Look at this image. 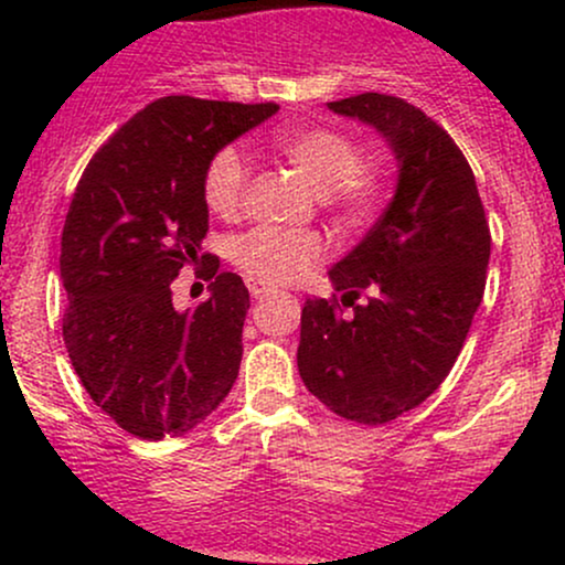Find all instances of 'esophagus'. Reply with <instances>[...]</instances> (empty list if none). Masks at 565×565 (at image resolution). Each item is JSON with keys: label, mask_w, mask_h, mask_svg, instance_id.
I'll use <instances>...</instances> for the list:
<instances>
[{"label": "esophagus", "mask_w": 565, "mask_h": 565, "mask_svg": "<svg viewBox=\"0 0 565 565\" xmlns=\"http://www.w3.org/2000/svg\"><path fill=\"white\" fill-rule=\"evenodd\" d=\"M249 291H252V297H255V300H263V297L274 295V289L263 287V284H249Z\"/></svg>", "instance_id": "1"}]
</instances>
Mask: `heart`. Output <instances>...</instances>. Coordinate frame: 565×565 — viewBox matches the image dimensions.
Segmentation results:
<instances>
[{
    "instance_id": "heart-1",
    "label": "heart",
    "mask_w": 565,
    "mask_h": 565,
    "mask_svg": "<svg viewBox=\"0 0 565 565\" xmlns=\"http://www.w3.org/2000/svg\"><path fill=\"white\" fill-rule=\"evenodd\" d=\"M276 157L316 191L319 206L342 228H359L377 212L387 188V164L364 153L348 132L334 127L284 129L274 138ZM249 170L233 146L210 157L201 174V199L220 220H233L246 199ZM231 257L244 276L260 284H289L313 270L323 244L308 231L255 228L238 236Z\"/></svg>"
}]
</instances>
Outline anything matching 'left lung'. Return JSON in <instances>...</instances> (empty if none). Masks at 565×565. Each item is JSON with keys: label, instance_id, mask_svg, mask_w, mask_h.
<instances>
[{"label": "left lung", "instance_id": "left-lung-1", "mask_svg": "<svg viewBox=\"0 0 565 565\" xmlns=\"http://www.w3.org/2000/svg\"><path fill=\"white\" fill-rule=\"evenodd\" d=\"M329 108L377 127L401 174L385 215L329 270L342 297L305 302L297 366L337 417L385 425L451 372L486 289L491 231L468 159L423 108L380 93Z\"/></svg>", "mask_w": 565, "mask_h": 565}]
</instances>
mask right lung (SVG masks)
Wrapping results in <instances>:
<instances>
[{"label":"right lung","mask_w":565,"mask_h":565,"mask_svg":"<svg viewBox=\"0 0 565 565\" xmlns=\"http://www.w3.org/2000/svg\"><path fill=\"white\" fill-rule=\"evenodd\" d=\"M278 111L276 103L167 95L148 103L84 167L61 236L63 342L84 391L142 440L183 436L231 393L249 291L201 252L206 161ZM185 264L213 297L178 315L169 284Z\"/></svg>","instance_id":"1"}]
</instances>
